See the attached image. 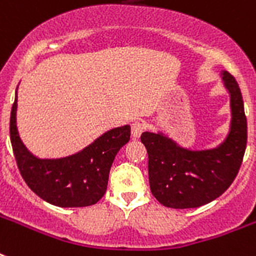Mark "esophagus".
Returning <instances> with one entry per match:
<instances>
[{
    "label": "esophagus",
    "instance_id": "esophagus-1",
    "mask_svg": "<svg viewBox=\"0 0 256 256\" xmlns=\"http://www.w3.org/2000/svg\"><path fill=\"white\" fill-rule=\"evenodd\" d=\"M144 130H146V124L144 120H134L132 124V136L134 138H138Z\"/></svg>",
    "mask_w": 256,
    "mask_h": 256
}]
</instances>
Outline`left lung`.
<instances>
[{
    "label": "left lung",
    "mask_w": 256,
    "mask_h": 256,
    "mask_svg": "<svg viewBox=\"0 0 256 256\" xmlns=\"http://www.w3.org/2000/svg\"><path fill=\"white\" fill-rule=\"evenodd\" d=\"M231 96V130L219 148L187 150L164 134L144 132L140 140L148 150V182L152 195L171 208H194L214 200L238 175L247 144V118L238 82L223 72Z\"/></svg>",
    "instance_id": "obj_1"
}]
</instances>
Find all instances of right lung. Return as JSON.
Listing matches in <instances>:
<instances>
[{
  "mask_svg": "<svg viewBox=\"0 0 256 256\" xmlns=\"http://www.w3.org/2000/svg\"><path fill=\"white\" fill-rule=\"evenodd\" d=\"M17 94L10 114V140L18 170L30 190L60 207L96 204L106 192L116 152L130 140V126L112 128L81 152L62 160H38L20 140L16 126Z\"/></svg>",
  "mask_w": 256,
  "mask_h": 256,
  "instance_id": "add662e5",
  "label": "right lung"
}]
</instances>
